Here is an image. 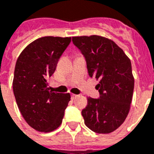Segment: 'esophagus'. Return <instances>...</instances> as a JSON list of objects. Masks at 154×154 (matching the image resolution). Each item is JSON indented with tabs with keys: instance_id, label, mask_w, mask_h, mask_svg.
<instances>
[{
	"instance_id": "obj_1",
	"label": "esophagus",
	"mask_w": 154,
	"mask_h": 154,
	"mask_svg": "<svg viewBox=\"0 0 154 154\" xmlns=\"http://www.w3.org/2000/svg\"><path fill=\"white\" fill-rule=\"evenodd\" d=\"M71 97H72V98H76L77 97V94H71Z\"/></svg>"
}]
</instances>
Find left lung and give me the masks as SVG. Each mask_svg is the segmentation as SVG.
Here are the masks:
<instances>
[{
  "label": "left lung",
  "instance_id": "8db88e82",
  "mask_svg": "<svg viewBox=\"0 0 154 154\" xmlns=\"http://www.w3.org/2000/svg\"><path fill=\"white\" fill-rule=\"evenodd\" d=\"M86 62L90 77L99 80V98H88L82 111L85 124L96 133H110L126 119L134 89L132 64L115 42L98 35L72 37Z\"/></svg>",
  "mask_w": 154,
  "mask_h": 154
}]
</instances>
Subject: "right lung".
I'll return each instance as SVG.
<instances>
[{
    "instance_id": "right-lung-1",
    "label": "right lung",
    "mask_w": 154,
    "mask_h": 154,
    "mask_svg": "<svg viewBox=\"0 0 154 154\" xmlns=\"http://www.w3.org/2000/svg\"><path fill=\"white\" fill-rule=\"evenodd\" d=\"M70 42L71 37H42L30 43L16 62L13 81L15 99L26 123L38 132L57 128L70 101L69 93L52 92L48 87V80Z\"/></svg>"
}]
</instances>
